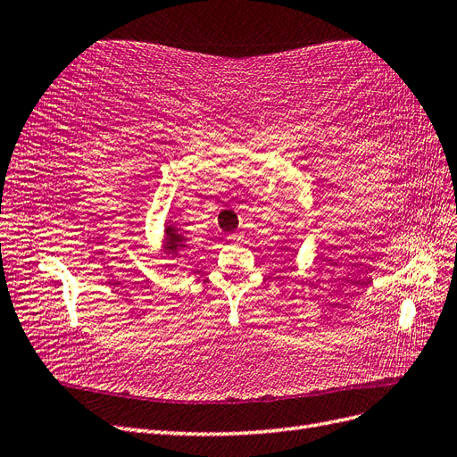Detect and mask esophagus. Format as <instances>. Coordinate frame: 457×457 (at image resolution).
<instances>
[{
  "label": "esophagus",
  "mask_w": 457,
  "mask_h": 457,
  "mask_svg": "<svg viewBox=\"0 0 457 457\" xmlns=\"http://www.w3.org/2000/svg\"><path fill=\"white\" fill-rule=\"evenodd\" d=\"M227 240H228V242H232V244H237V242H240V240H242V234H240V232H232V234H228Z\"/></svg>",
  "instance_id": "esophagus-1"
}]
</instances>
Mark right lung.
<instances>
[{
    "mask_svg": "<svg viewBox=\"0 0 457 457\" xmlns=\"http://www.w3.org/2000/svg\"><path fill=\"white\" fill-rule=\"evenodd\" d=\"M179 230L175 225L171 223H165L163 225V253L168 257H179V252L181 250H188L187 245V238L183 237V234H179Z\"/></svg>",
    "mask_w": 457,
    "mask_h": 457,
    "instance_id": "1",
    "label": "right lung"
}]
</instances>
